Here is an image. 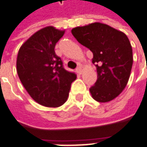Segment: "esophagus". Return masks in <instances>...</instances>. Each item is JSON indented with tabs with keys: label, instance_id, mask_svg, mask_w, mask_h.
Here are the masks:
<instances>
[{
	"label": "esophagus",
	"instance_id": "esophagus-1",
	"mask_svg": "<svg viewBox=\"0 0 147 147\" xmlns=\"http://www.w3.org/2000/svg\"><path fill=\"white\" fill-rule=\"evenodd\" d=\"M76 72H77L79 75H81V74H82V72H83L82 67H78L76 68Z\"/></svg>",
	"mask_w": 147,
	"mask_h": 147
}]
</instances>
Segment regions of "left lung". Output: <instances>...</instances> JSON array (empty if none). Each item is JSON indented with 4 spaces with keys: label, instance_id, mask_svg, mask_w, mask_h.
Segmentation results:
<instances>
[{
    "label": "left lung",
    "instance_id": "8db88e82",
    "mask_svg": "<svg viewBox=\"0 0 147 147\" xmlns=\"http://www.w3.org/2000/svg\"><path fill=\"white\" fill-rule=\"evenodd\" d=\"M71 33L94 54L98 79L89 89L92 98L99 102H108L117 98L128 84L134 62L128 36L102 23L74 28Z\"/></svg>",
    "mask_w": 147,
    "mask_h": 147
}]
</instances>
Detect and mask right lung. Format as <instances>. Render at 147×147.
<instances>
[{"mask_svg":"<svg viewBox=\"0 0 147 147\" xmlns=\"http://www.w3.org/2000/svg\"><path fill=\"white\" fill-rule=\"evenodd\" d=\"M65 30L53 26L41 28L21 45L17 56V72L32 98L47 107H58L66 102L75 72L63 67L54 51Z\"/></svg>","mask_w":147,"mask_h":147,"instance_id":"right-lung-1","label":"right lung"}]
</instances>
